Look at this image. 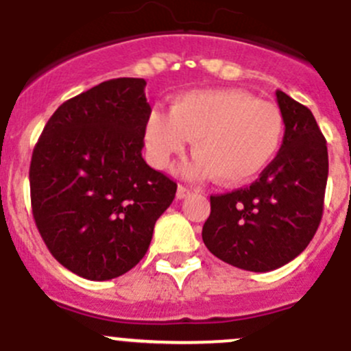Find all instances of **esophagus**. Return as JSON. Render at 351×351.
<instances>
[{"mask_svg":"<svg viewBox=\"0 0 351 351\" xmlns=\"http://www.w3.org/2000/svg\"><path fill=\"white\" fill-rule=\"evenodd\" d=\"M190 193H192V190L186 189V186H183V185H180V186H178V190H176V197H178L180 200H182V199H186V197H189Z\"/></svg>","mask_w":351,"mask_h":351,"instance_id":"obj_1","label":"esophagus"}]
</instances>
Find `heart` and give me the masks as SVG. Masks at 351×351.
Instances as JSON below:
<instances>
[{
	"label": "heart",
	"mask_w": 351,
	"mask_h": 351,
	"mask_svg": "<svg viewBox=\"0 0 351 351\" xmlns=\"http://www.w3.org/2000/svg\"><path fill=\"white\" fill-rule=\"evenodd\" d=\"M285 118L280 108L243 90H192L176 97L169 114L152 111L145 121L147 158L165 169L192 141L189 178L240 185L261 175L280 152Z\"/></svg>",
	"instance_id": "b5f03b06"
}]
</instances>
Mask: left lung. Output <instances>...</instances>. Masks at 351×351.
<instances>
[{
  "mask_svg": "<svg viewBox=\"0 0 351 351\" xmlns=\"http://www.w3.org/2000/svg\"><path fill=\"white\" fill-rule=\"evenodd\" d=\"M285 137L274 161L247 189L210 195L202 240L210 254L252 273L285 266L317 231L328 183V147L314 114L276 90Z\"/></svg>",
  "mask_w": 351,
  "mask_h": 351,
  "instance_id": "obj_1",
  "label": "left lung"
}]
</instances>
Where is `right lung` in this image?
<instances>
[{
	"instance_id": "obj_1",
	"label": "right lung",
	"mask_w": 351,
	"mask_h": 351,
	"mask_svg": "<svg viewBox=\"0 0 351 351\" xmlns=\"http://www.w3.org/2000/svg\"><path fill=\"white\" fill-rule=\"evenodd\" d=\"M144 78H113L61 104L30 161L36 226L71 273L106 281L141 262L176 183L142 158Z\"/></svg>"
}]
</instances>
